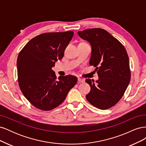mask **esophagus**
Wrapping results in <instances>:
<instances>
[{
  "label": "esophagus",
  "instance_id": "obj_1",
  "mask_svg": "<svg viewBox=\"0 0 146 146\" xmlns=\"http://www.w3.org/2000/svg\"><path fill=\"white\" fill-rule=\"evenodd\" d=\"M78 81L80 83H85V79L81 78H78Z\"/></svg>",
  "mask_w": 146,
  "mask_h": 146
}]
</instances>
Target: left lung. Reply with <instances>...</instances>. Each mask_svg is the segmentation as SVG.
<instances>
[{"label": "left lung", "instance_id": "1", "mask_svg": "<svg viewBox=\"0 0 146 146\" xmlns=\"http://www.w3.org/2000/svg\"><path fill=\"white\" fill-rule=\"evenodd\" d=\"M78 34L91 44L90 64L96 67L99 76L96 82L86 79L91 86L86 99L96 108L108 109L120 100L130 81L129 56L121 42L104 29H87Z\"/></svg>", "mask_w": 146, "mask_h": 146}]
</instances>
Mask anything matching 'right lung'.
<instances>
[{
  "label": "right lung",
  "instance_id": "1",
  "mask_svg": "<svg viewBox=\"0 0 146 146\" xmlns=\"http://www.w3.org/2000/svg\"><path fill=\"white\" fill-rule=\"evenodd\" d=\"M74 32L42 33L29 41L17 57V79L25 98L35 107L50 111L65 100L76 85V76H60L52 69L64 56Z\"/></svg>",
  "mask_w": 146,
  "mask_h": 146
}]
</instances>
